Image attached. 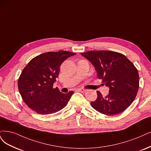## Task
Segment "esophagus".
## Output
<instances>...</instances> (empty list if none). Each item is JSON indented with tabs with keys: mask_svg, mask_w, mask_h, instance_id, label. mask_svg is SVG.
Masks as SVG:
<instances>
[{
	"mask_svg": "<svg viewBox=\"0 0 151 151\" xmlns=\"http://www.w3.org/2000/svg\"><path fill=\"white\" fill-rule=\"evenodd\" d=\"M78 91L80 92H81V93H85V92L86 91V90L83 89V88H80V89H78Z\"/></svg>",
	"mask_w": 151,
	"mask_h": 151,
	"instance_id": "obj_1",
	"label": "esophagus"
}]
</instances>
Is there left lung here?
Here are the masks:
<instances>
[{"label": "left lung", "instance_id": "obj_1", "mask_svg": "<svg viewBox=\"0 0 151 151\" xmlns=\"http://www.w3.org/2000/svg\"><path fill=\"white\" fill-rule=\"evenodd\" d=\"M81 55L95 66L98 78L109 87L105 97L96 91V100L90 103L92 107L106 115L123 112L134 100L139 87V73L133 63L125 55L111 51H90Z\"/></svg>", "mask_w": 151, "mask_h": 151}]
</instances>
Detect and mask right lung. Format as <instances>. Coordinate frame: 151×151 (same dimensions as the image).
I'll list each match as a JSON object with an SVG mask.
<instances>
[{
  "label": "right lung",
  "instance_id": "right-lung-1",
  "mask_svg": "<svg viewBox=\"0 0 151 151\" xmlns=\"http://www.w3.org/2000/svg\"><path fill=\"white\" fill-rule=\"evenodd\" d=\"M75 55L66 51L47 52L29 62L18 80L19 93L29 107L39 114L48 115L68 104L74 92L63 93L58 88H53V84L63 62Z\"/></svg>",
  "mask_w": 151,
  "mask_h": 151
}]
</instances>
